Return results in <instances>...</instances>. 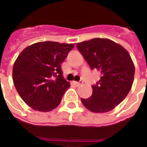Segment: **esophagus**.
Here are the masks:
<instances>
[{
	"label": "esophagus",
	"instance_id": "34e87169",
	"mask_svg": "<svg viewBox=\"0 0 147 147\" xmlns=\"http://www.w3.org/2000/svg\"><path fill=\"white\" fill-rule=\"evenodd\" d=\"M74 84L76 86H80L83 84V82L82 81H80V82H74Z\"/></svg>",
	"mask_w": 147,
	"mask_h": 147
}]
</instances>
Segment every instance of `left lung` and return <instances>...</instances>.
Instances as JSON below:
<instances>
[{
  "instance_id": "8db88e82",
  "label": "left lung",
  "mask_w": 147,
  "mask_h": 147,
  "mask_svg": "<svg viewBox=\"0 0 147 147\" xmlns=\"http://www.w3.org/2000/svg\"><path fill=\"white\" fill-rule=\"evenodd\" d=\"M77 49L91 69L101 72L93 85L92 95L81 98L93 113H106L123 101L132 86L135 66L123 46L107 38H93L77 43Z\"/></svg>"
}]
</instances>
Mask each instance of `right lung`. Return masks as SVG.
<instances>
[{"label": "right lung", "mask_w": 147, "mask_h": 147, "mask_svg": "<svg viewBox=\"0 0 147 147\" xmlns=\"http://www.w3.org/2000/svg\"><path fill=\"white\" fill-rule=\"evenodd\" d=\"M74 44L41 42L25 48L15 61L12 79L21 98L34 110L49 112L61 103L70 83L61 64Z\"/></svg>", "instance_id": "add662e5"}]
</instances>
